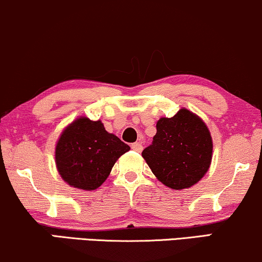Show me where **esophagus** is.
I'll return each mask as SVG.
<instances>
[{
	"instance_id": "esophagus-1",
	"label": "esophagus",
	"mask_w": 262,
	"mask_h": 262,
	"mask_svg": "<svg viewBox=\"0 0 262 262\" xmlns=\"http://www.w3.org/2000/svg\"><path fill=\"white\" fill-rule=\"evenodd\" d=\"M131 149L136 152H141L143 150V146H142L141 143H134V144L131 145Z\"/></svg>"
}]
</instances>
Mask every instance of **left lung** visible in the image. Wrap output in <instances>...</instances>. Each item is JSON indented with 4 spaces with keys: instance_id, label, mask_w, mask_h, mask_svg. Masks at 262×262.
Wrapping results in <instances>:
<instances>
[{
    "instance_id": "left-lung-1",
    "label": "left lung",
    "mask_w": 262,
    "mask_h": 262,
    "mask_svg": "<svg viewBox=\"0 0 262 262\" xmlns=\"http://www.w3.org/2000/svg\"><path fill=\"white\" fill-rule=\"evenodd\" d=\"M156 130L142 156L157 180L178 191L198 184L209 170L213 149L204 120L182 107L174 117L160 118Z\"/></svg>"
}]
</instances>
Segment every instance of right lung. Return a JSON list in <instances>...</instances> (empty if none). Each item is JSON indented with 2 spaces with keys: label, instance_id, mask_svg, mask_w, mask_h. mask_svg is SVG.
Here are the masks:
<instances>
[{
  "label": "right lung",
  "instance_id": "add662e5",
  "mask_svg": "<svg viewBox=\"0 0 262 262\" xmlns=\"http://www.w3.org/2000/svg\"><path fill=\"white\" fill-rule=\"evenodd\" d=\"M128 150L130 146L106 131L101 120L78 117L60 134L55 162L68 185L94 191L106 181L114 163Z\"/></svg>",
  "mask_w": 262,
  "mask_h": 262
}]
</instances>
